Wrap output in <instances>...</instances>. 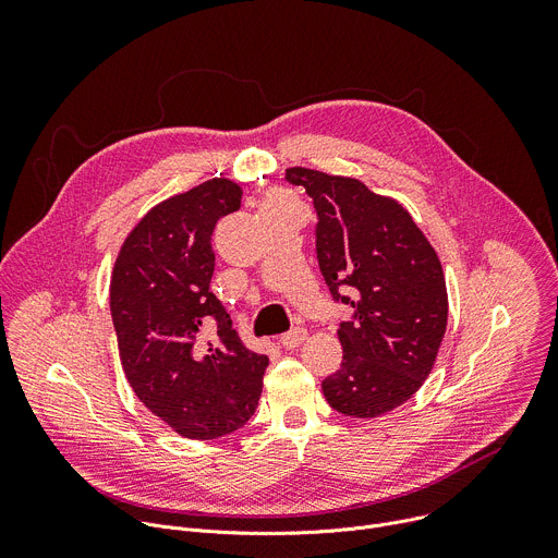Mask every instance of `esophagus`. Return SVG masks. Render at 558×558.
<instances>
[{"instance_id":"esophagus-1","label":"esophagus","mask_w":558,"mask_h":558,"mask_svg":"<svg viewBox=\"0 0 558 558\" xmlns=\"http://www.w3.org/2000/svg\"><path fill=\"white\" fill-rule=\"evenodd\" d=\"M306 329L304 327H293L291 331H287L282 338H280V344L284 347V349H295V347H300L304 340H306Z\"/></svg>"}]
</instances>
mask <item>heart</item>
<instances>
[{"mask_svg": "<svg viewBox=\"0 0 558 558\" xmlns=\"http://www.w3.org/2000/svg\"><path fill=\"white\" fill-rule=\"evenodd\" d=\"M271 201H274V203H280V201H289V198H284V196H274Z\"/></svg>", "mask_w": 558, "mask_h": 558, "instance_id": "obj_1", "label": "heart"}]
</instances>
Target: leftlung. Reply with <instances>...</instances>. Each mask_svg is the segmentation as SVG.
Returning <instances> with one entry per match:
<instances>
[{"mask_svg":"<svg viewBox=\"0 0 558 558\" xmlns=\"http://www.w3.org/2000/svg\"><path fill=\"white\" fill-rule=\"evenodd\" d=\"M317 214V265L336 302L353 306L340 323L342 366L323 381L331 409L377 417L420 390L448 323L441 263L411 214L362 181L291 168Z\"/></svg>","mask_w":558,"mask_h":558,"instance_id":"1","label":"left lung"}]
</instances>
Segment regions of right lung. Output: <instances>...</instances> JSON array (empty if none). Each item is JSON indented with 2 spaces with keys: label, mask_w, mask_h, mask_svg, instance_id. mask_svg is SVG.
<instances>
[{
  "label": "right lung",
  "mask_w": 558,
  "mask_h": 558,
  "mask_svg": "<svg viewBox=\"0 0 558 558\" xmlns=\"http://www.w3.org/2000/svg\"><path fill=\"white\" fill-rule=\"evenodd\" d=\"M243 190L211 179L151 207L125 238L110 311L125 377L138 400L179 435L216 439L254 415L269 357L250 351L209 291L216 222Z\"/></svg>",
  "instance_id": "obj_1"
}]
</instances>
